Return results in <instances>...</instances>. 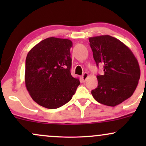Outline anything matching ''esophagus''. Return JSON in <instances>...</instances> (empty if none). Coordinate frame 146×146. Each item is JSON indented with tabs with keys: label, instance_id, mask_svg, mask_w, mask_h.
<instances>
[{
	"label": "esophagus",
	"instance_id": "34e87169",
	"mask_svg": "<svg viewBox=\"0 0 146 146\" xmlns=\"http://www.w3.org/2000/svg\"><path fill=\"white\" fill-rule=\"evenodd\" d=\"M88 77V73H84L82 75V81L83 82H85V81H86V80L87 79V78Z\"/></svg>",
	"mask_w": 146,
	"mask_h": 146
}]
</instances>
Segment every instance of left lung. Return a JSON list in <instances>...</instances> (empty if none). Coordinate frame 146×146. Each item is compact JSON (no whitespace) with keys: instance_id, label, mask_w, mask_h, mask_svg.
Segmentation results:
<instances>
[{"instance_id":"8db88e82","label":"left lung","mask_w":146,"mask_h":146,"mask_svg":"<svg viewBox=\"0 0 146 146\" xmlns=\"http://www.w3.org/2000/svg\"><path fill=\"white\" fill-rule=\"evenodd\" d=\"M90 46L97 66L104 65V75H97L98 86L91 91L99 103L115 106L132 96L138 85L140 68L131 50L108 35L91 37Z\"/></svg>"}]
</instances>
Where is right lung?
Listing matches in <instances>:
<instances>
[{
    "label": "right lung",
    "instance_id": "obj_1",
    "mask_svg": "<svg viewBox=\"0 0 146 146\" xmlns=\"http://www.w3.org/2000/svg\"><path fill=\"white\" fill-rule=\"evenodd\" d=\"M70 40L46 38L28 53L25 62V85L33 101L54 109L72 99L80 80L71 74Z\"/></svg>",
    "mask_w": 146,
    "mask_h": 146
}]
</instances>
